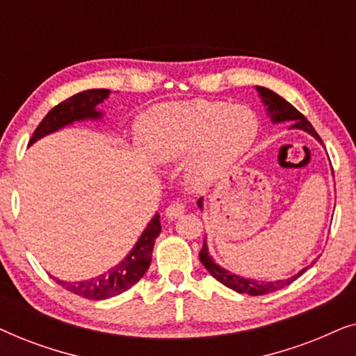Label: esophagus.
<instances>
[{
    "label": "esophagus",
    "mask_w": 356,
    "mask_h": 356,
    "mask_svg": "<svg viewBox=\"0 0 356 356\" xmlns=\"http://www.w3.org/2000/svg\"><path fill=\"white\" fill-rule=\"evenodd\" d=\"M183 213H184V204L179 201L172 202L167 209H165V217H167L168 220H177V218L181 217Z\"/></svg>",
    "instance_id": "esophagus-1"
}]
</instances>
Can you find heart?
Returning <instances> with one entry per match:
<instances>
[{
	"instance_id": "b5f03b06",
	"label": "heart",
	"mask_w": 356,
	"mask_h": 356,
	"mask_svg": "<svg viewBox=\"0 0 356 356\" xmlns=\"http://www.w3.org/2000/svg\"><path fill=\"white\" fill-rule=\"evenodd\" d=\"M257 129L256 115L248 106L199 100L145 111L136 124V138L157 163L178 162L194 152L189 178L204 186L250 150Z\"/></svg>"
}]
</instances>
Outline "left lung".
Listing matches in <instances>:
<instances>
[{
	"instance_id": "obj_1",
	"label": "left lung",
	"mask_w": 356,
	"mask_h": 356,
	"mask_svg": "<svg viewBox=\"0 0 356 356\" xmlns=\"http://www.w3.org/2000/svg\"><path fill=\"white\" fill-rule=\"evenodd\" d=\"M256 90H257V94H259V97H261L262 104H264V106H266L267 115L270 116L272 123H284V121H290V123H291L290 129H301V131H305V133L311 134L316 140H319V143L323 144V140H321L319 134L316 133V129L313 128V124H311L309 121L306 120L305 116L301 115L300 111L296 110L293 105L289 104V102H286L285 99H282V97L279 94H275L274 90L266 89V87L256 86ZM197 206H199V209H202V206H204L202 197L197 201ZM206 241L207 240H206V238H204L202 250H201V252H199V259H201L202 266L206 267L207 272L213 277V279H217L218 282H220V284L228 286V289L238 291V293H246V295H251V296L272 293V291L280 290V289H284V286L290 285L291 282H295L300 275H303L305 272L309 269V267L314 266V261H313L309 266L303 267V269H301L298 274L291 275L290 279H284V280L259 282V280L246 279V277L233 274V272L223 269V267L216 264V261H213L212 256L209 254V248H207V243Z\"/></svg>"
}]
</instances>
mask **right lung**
Masks as SVG:
<instances>
[{
  "label": "right lung",
  "instance_id": "right-lung-1",
  "mask_svg": "<svg viewBox=\"0 0 356 356\" xmlns=\"http://www.w3.org/2000/svg\"><path fill=\"white\" fill-rule=\"evenodd\" d=\"M108 89H90L79 92V94L70 97V99L58 104L55 108L48 111V115L40 121L37 129L33 131L29 145L37 143L38 139L55 133L58 129H63L67 124H72L74 121L84 120H100L104 113L97 110V106L108 99ZM162 227H160V216L155 213L152 220L147 223L143 235L136 241L133 250L128 252L120 264L111 267L104 274L94 277L89 280L81 282H65L53 277L63 289H66L71 293L79 295L87 300H106L111 296H116L123 291L129 290L131 286L143 279V275L147 272L150 261H152V251L155 238L160 235Z\"/></svg>",
  "mask_w": 356,
  "mask_h": 356
}]
</instances>
